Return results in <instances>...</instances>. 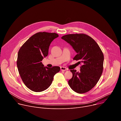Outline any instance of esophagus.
<instances>
[{"mask_svg":"<svg viewBox=\"0 0 121 121\" xmlns=\"http://www.w3.org/2000/svg\"><path fill=\"white\" fill-rule=\"evenodd\" d=\"M60 69H61V71H65V70H67V69L64 67H61L60 68Z\"/></svg>","mask_w":121,"mask_h":121,"instance_id":"obj_1","label":"esophagus"}]
</instances>
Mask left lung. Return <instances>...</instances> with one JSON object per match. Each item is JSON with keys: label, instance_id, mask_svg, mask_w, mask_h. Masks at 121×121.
<instances>
[{"label": "left lung", "instance_id": "8db88e82", "mask_svg": "<svg viewBox=\"0 0 121 121\" xmlns=\"http://www.w3.org/2000/svg\"><path fill=\"white\" fill-rule=\"evenodd\" d=\"M61 39L77 52L73 60L82 63L80 72L70 70L73 76L68 82L69 86L79 94L89 91L96 84L103 72L104 55L101 49L94 39L84 34L66 35Z\"/></svg>", "mask_w": 121, "mask_h": 121}]
</instances>
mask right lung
Here are the masks:
<instances>
[{"label": "right lung", "mask_w": 121, "mask_h": 121, "mask_svg": "<svg viewBox=\"0 0 121 121\" xmlns=\"http://www.w3.org/2000/svg\"><path fill=\"white\" fill-rule=\"evenodd\" d=\"M55 33L38 32L22 46L18 53L17 65L23 82L31 90L40 92L51 85L54 75L60 68L44 67L41 62L48 54L52 40L58 37Z\"/></svg>", "instance_id": "obj_1"}]
</instances>
